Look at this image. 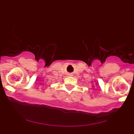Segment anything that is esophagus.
<instances>
[{
    "mask_svg": "<svg viewBox=\"0 0 134 134\" xmlns=\"http://www.w3.org/2000/svg\"><path fill=\"white\" fill-rule=\"evenodd\" d=\"M69 75H71V74H69Z\"/></svg>",
    "mask_w": 134,
    "mask_h": 134,
    "instance_id": "1",
    "label": "esophagus"
}]
</instances>
